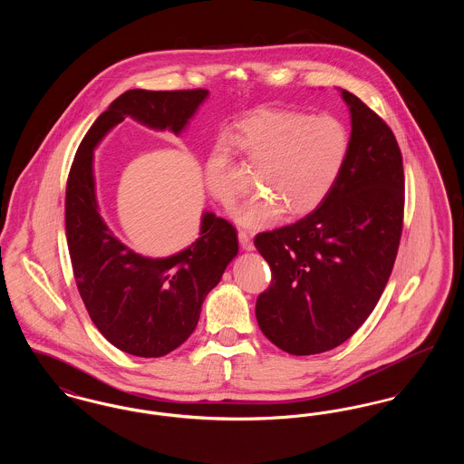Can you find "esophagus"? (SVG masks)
<instances>
[{
	"instance_id": "1",
	"label": "esophagus",
	"mask_w": 464,
	"mask_h": 464,
	"mask_svg": "<svg viewBox=\"0 0 464 464\" xmlns=\"http://www.w3.org/2000/svg\"><path fill=\"white\" fill-rule=\"evenodd\" d=\"M238 240L242 243V246L245 250H252V248H254V242H252V237H250L248 231L240 229V231H238Z\"/></svg>"
}]
</instances>
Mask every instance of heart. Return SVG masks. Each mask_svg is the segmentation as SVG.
Segmentation results:
<instances>
[{
	"instance_id": "1",
	"label": "heart",
	"mask_w": 464,
	"mask_h": 464,
	"mask_svg": "<svg viewBox=\"0 0 464 464\" xmlns=\"http://www.w3.org/2000/svg\"><path fill=\"white\" fill-rule=\"evenodd\" d=\"M238 150L259 167L256 186L263 191L235 210L242 226H271L287 210L303 218L316 210L343 174L352 137L343 120L332 114L311 116L299 111H263L243 120L237 135ZM210 195L231 207L242 193L233 174L231 151L218 144L205 165Z\"/></svg>"
}]
</instances>
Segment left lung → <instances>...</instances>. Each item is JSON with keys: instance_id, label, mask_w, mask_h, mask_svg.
<instances>
[{"instance_id": "1", "label": "left lung", "mask_w": 464, "mask_h": 464, "mask_svg": "<svg viewBox=\"0 0 464 464\" xmlns=\"http://www.w3.org/2000/svg\"><path fill=\"white\" fill-rule=\"evenodd\" d=\"M352 148L327 199L306 218L257 233L271 284L256 303L266 337L290 354L337 348L369 318L403 229L401 151L388 123L348 90Z\"/></svg>"}]
</instances>
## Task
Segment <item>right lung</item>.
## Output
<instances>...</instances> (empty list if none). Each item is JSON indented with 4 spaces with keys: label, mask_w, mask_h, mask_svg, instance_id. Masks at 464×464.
Returning <instances> with one entry per match:
<instances>
[{
    "label": "right lung",
    "mask_w": 464,
    "mask_h": 464,
    "mask_svg": "<svg viewBox=\"0 0 464 464\" xmlns=\"http://www.w3.org/2000/svg\"><path fill=\"white\" fill-rule=\"evenodd\" d=\"M208 90H129L112 101L83 137L66 186V238L72 275L92 322L125 353L156 358L195 331L207 294L238 252L237 227L216 214L201 219L198 240L167 259H148L120 242L102 221L92 153L104 133L133 116L179 133Z\"/></svg>",
    "instance_id": "obj_1"
}]
</instances>
